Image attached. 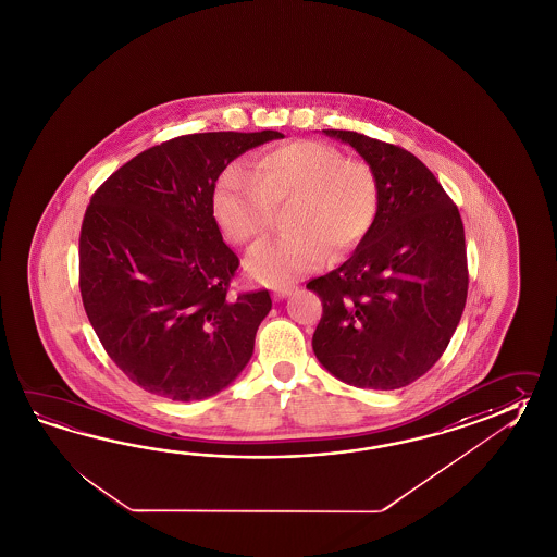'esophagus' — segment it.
<instances>
[{
    "label": "esophagus",
    "mask_w": 557,
    "mask_h": 557,
    "mask_svg": "<svg viewBox=\"0 0 557 557\" xmlns=\"http://www.w3.org/2000/svg\"><path fill=\"white\" fill-rule=\"evenodd\" d=\"M292 294V287H277L275 292H273V297L275 299H284V297L289 296Z\"/></svg>",
    "instance_id": "obj_1"
}]
</instances>
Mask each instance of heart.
<instances>
[{
  "label": "heart",
  "instance_id": "heart-1",
  "mask_svg": "<svg viewBox=\"0 0 557 557\" xmlns=\"http://www.w3.org/2000/svg\"><path fill=\"white\" fill-rule=\"evenodd\" d=\"M213 215L237 246L253 248L284 208L287 234L256 249L248 270L261 284L285 287L315 270L330 249L344 256L370 234L380 210V182L370 163L322 141H292L230 168L213 189Z\"/></svg>",
  "mask_w": 557,
  "mask_h": 557
}]
</instances>
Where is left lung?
Segmentation results:
<instances>
[{"instance_id":"8db88e82","label":"left lung","mask_w":557,"mask_h":557,"mask_svg":"<svg viewBox=\"0 0 557 557\" xmlns=\"http://www.w3.org/2000/svg\"><path fill=\"white\" fill-rule=\"evenodd\" d=\"M370 163L380 210L349 260L315 277L322 299L313 354L337 380L399 389L442 358L468 297L456 203L413 153L346 129H323Z\"/></svg>"}]
</instances>
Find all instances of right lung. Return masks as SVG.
Listing matches in <instances>:
<instances>
[{
  "label": "right lung",
  "instance_id": "1",
  "mask_svg": "<svg viewBox=\"0 0 557 557\" xmlns=\"http://www.w3.org/2000/svg\"><path fill=\"white\" fill-rule=\"evenodd\" d=\"M284 134L173 137L113 172L87 206L79 292L113 363L149 394L215 396L253 354L272 309L268 289L230 296L239 260L213 218V189L232 161Z\"/></svg>",
  "mask_w": 557,
  "mask_h": 557
}]
</instances>
